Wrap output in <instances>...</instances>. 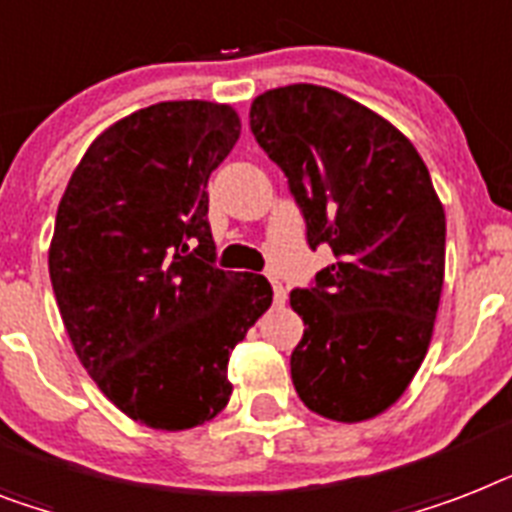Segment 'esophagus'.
I'll list each match as a JSON object with an SVG mask.
<instances>
[{
	"instance_id": "obj_1",
	"label": "esophagus",
	"mask_w": 512,
	"mask_h": 512,
	"mask_svg": "<svg viewBox=\"0 0 512 512\" xmlns=\"http://www.w3.org/2000/svg\"><path fill=\"white\" fill-rule=\"evenodd\" d=\"M270 284H273V302H276V305H284L286 302L284 284H281V281H276V278H270Z\"/></svg>"
}]
</instances>
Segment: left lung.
Segmentation results:
<instances>
[{
  "label": "left lung",
  "mask_w": 512,
  "mask_h": 512,
  "mask_svg": "<svg viewBox=\"0 0 512 512\" xmlns=\"http://www.w3.org/2000/svg\"><path fill=\"white\" fill-rule=\"evenodd\" d=\"M249 128L289 178L307 244L336 263L289 302L305 323L292 381L313 413L376 418L421 368L444 284V207L405 134L339 91L270 89Z\"/></svg>",
  "instance_id": "left-lung-1"
}]
</instances>
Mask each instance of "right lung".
Returning <instances> with one entry per match:
<instances>
[{
    "label": "right lung",
    "instance_id": "obj_1",
    "mask_svg": "<svg viewBox=\"0 0 512 512\" xmlns=\"http://www.w3.org/2000/svg\"><path fill=\"white\" fill-rule=\"evenodd\" d=\"M234 107L160 102L91 141L68 181L49 278L78 360L112 405L184 431L228 405V355L273 302L268 278L215 268L207 178Z\"/></svg>",
    "mask_w": 512,
    "mask_h": 512
}]
</instances>
